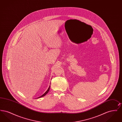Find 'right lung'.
I'll return each instance as SVG.
<instances>
[{
  "label": "right lung",
  "mask_w": 122,
  "mask_h": 122,
  "mask_svg": "<svg viewBox=\"0 0 122 122\" xmlns=\"http://www.w3.org/2000/svg\"><path fill=\"white\" fill-rule=\"evenodd\" d=\"M50 86H49L48 89H47V90L46 91V92L45 93H44L42 96H41V97H38V98H40V97H43L45 96L46 95V94L48 92H49V90H50Z\"/></svg>",
  "instance_id": "obj_1"
}]
</instances>
